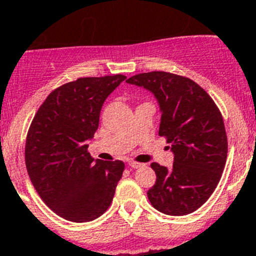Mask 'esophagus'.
<instances>
[{
    "label": "esophagus",
    "mask_w": 256,
    "mask_h": 256,
    "mask_svg": "<svg viewBox=\"0 0 256 256\" xmlns=\"http://www.w3.org/2000/svg\"><path fill=\"white\" fill-rule=\"evenodd\" d=\"M128 165H130V168H133V169H138V168H142V166H144V164H141V162H133V160L128 162Z\"/></svg>",
    "instance_id": "1"
}]
</instances>
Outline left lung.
<instances>
[{"label": "left lung", "instance_id": "obj_1", "mask_svg": "<svg viewBox=\"0 0 256 256\" xmlns=\"http://www.w3.org/2000/svg\"><path fill=\"white\" fill-rule=\"evenodd\" d=\"M126 83L152 92L162 112L159 136L174 154L172 169L151 164L156 182L148 200L164 214L187 216L210 198L224 169L228 142L218 106L198 83L177 74L141 73Z\"/></svg>", "mask_w": 256, "mask_h": 256}]
</instances>
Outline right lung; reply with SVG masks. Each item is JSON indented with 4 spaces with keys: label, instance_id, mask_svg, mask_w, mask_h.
Returning a JSON list of instances; mask_svg holds the SVG:
<instances>
[{
    "label": "right lung",
    "instance_id": "obj_1",
    "mask_svg": "<svg viewBox=\"0 0 256 256\" xmlns=\"http://www.w3.org/2000/svg\"><path fill=\"white\" fill-rule=\"evenodd\" d=\"M126 78L87 76L60 86L47 96L29 126V178L44 204L66 220H94L112 204L124 162H94L87 141L98 128L105 100Z\"/></svg>",
    "mask_w": 256,
    "mask_h": 256
}]
</instances>
